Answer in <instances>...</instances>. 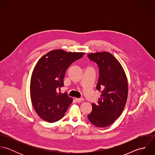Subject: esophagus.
Instances as JSON below:
<instances>
[{
    "label": "esophagus",
    "instance_id": "1",
    "mask_svg": "<svg viewBox=\"0 0 155 155\" xmlns=\"http://www.w3.org/2000/svg\"><path fill=\"white\" fill-rule=\"evenodd\" d=\"M75 100H76V101L78 102V103H80V102H81V101H82L83 100H84V99L83 98H75Z\"/></svg>",
    "mask_w": 155,
    "mask_h": 155
}]
</instances>
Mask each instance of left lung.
<instances>
[{
	"label": "left lung",
	"instance_id": "left-lung-1",
	"mask_svg": "<svg viewBox=\"0 0 155 155\" xmlns=\"http://www.w3.org/2000/svg\"><path fill=\"white\" fill-rule=\"evenodd\" d=\"M99 67L96 89L101 92L98 104L92 103L89 120L95 127L103 128L112 124L122 114L127 103L128 80L119 61L109 52L88 54Z\"/></svg>",
	"mask_w": 155,
	"mask_h": 155
}]
</instances>
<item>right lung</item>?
<instances>
[{
	"instance_id": "right-lung-1",
	"label": "right lung",
	"mask_w": 155,
	"mask_h": 155,
	"mask_svg": "<svg viewBox=\"0 0 155 155\" xmlns=\"http://www.w3.org/2000/svg\"><path fill=\"white\" fill-rule=\"evenodd\" d=\"M84 54L55 49L46 54L37 63L31 78L30 97L35 110L45 121L55 122L64 116L73 99L66 92L61 94L57 91L64 86L68 67Z\"/></svg>"
}]
</instances>
